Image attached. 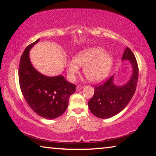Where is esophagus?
Instances as JSON below:
<instances>
[{
	"instance_id": "34e87169",
	"label": "esophagus",
	"mask_w": 156,
	"mask_h": 156,
	"mask_svg": "<svg viewBox=\"0 0 156 156\" xmlns=\"http://www.w3.org/2000/svg\"><path fill=\"white\" fill-rule=\"evenodd\" d=\"M83 86H81V85H78L77 87H76V91H80V90H81L82 89H83Z\"/></svg>"
}]
</instances>
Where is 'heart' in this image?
<instances>
[{
	"label": "heart",
	"mask_w": 156,
	"mask_h": 156,
	"mask_svg": "<svg viewBox=\"0 0 156 156\" xmlns=\"http://www.w3.org/2000/svg\"><path fill=\"white\" fill-rule=\"evenodd\" d=\"M113 63V58L110 53L102 47H91L83 49L73 55V60L66 64L69 78L72 81L79 73V66L83 67V73L89 81L100 82L109 74Z\"/></svg>",
	"instance_id": "heart-1"
}]
</instances>
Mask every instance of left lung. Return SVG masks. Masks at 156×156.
I'll use <instances>...</instances> for the list:
<instances>
[{"label": "left lung", "instance_id": "left-lung-1", "mask_svg": "<svg viewBox=\"0 0 156 156\" xmlns=\"http://www.w3.org/2000/svg\"><path fill=\"white\" fill-rule=\"evenodd\" d=\"M128 60L131 65V76L122 85L114 83V75L101 85L95 87L94 95L88 102L93 114L106 119L117 115L125 109L136 91L138 79V67L136 57L129 47L124 51L122 61Z\"/></svg>", "mask_w": 156, "mask_h": 156}]
</instances>
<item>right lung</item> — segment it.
<instances>
[{
	"label": "right lung",
	"instance_id": "add662e5",
	"mask_svg": "<svg viewBox=\"0 0 156 156\" xmlns=\"http://www.w3.org/2000/svg\"><path fill=\"white\" fill-rule=\"evenodd\" d=\"M40 41L26 47L19 64V83L26 102L34 112L46 119L59 117L67 109L71 95L76 91V85L62 75L49 77L42 74L34 67L30 51Z\"/></svg>",
	"mask_w": 156,
	"mask_h": 156
}]
</instances>
